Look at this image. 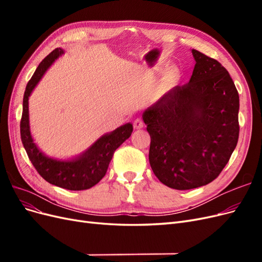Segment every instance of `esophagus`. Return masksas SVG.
Segmentation results:
<instances>
[{
	"mask_svg": "<svg viewBox=\"0 0 262 262\" xmlns=\"http://www.w3.org/2000/svg\"><path fill=\"white\" fill-rule=\"evenodd\" d=\"M133 126H134V129H142L144 126V122L141 120V119H136V120H134V122H133Z\"/></svg>",
	"mask_w": 262,
	"mask_h": 262,
	"instance_id": "obj_1",
	"label": "esophagus"
}]
</instances>
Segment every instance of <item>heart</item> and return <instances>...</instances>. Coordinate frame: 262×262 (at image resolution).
Returning a JSON list of instances; mask_svg holds the SVG:
<instances>
[{
    "label": "heart",
    "instance_id": "heart-1",
    "mask_svg": "<svg viewBox=\"0 0 262 262\" xmlns=\"http://www.w3.org/2000/svg\"><path fill=\"white\" fill-rule=\"evenodd\" d=\"M163 67L161 64H157L155 67H152L149 69H146L144 71V78L147 83H153L154 80L156 78V76L160 74V72L162 71ZM180 74L179 71L177 69H168L166 72L163 74V77L161 80V85L163 87H170L173 84H176L177 81L179 80Z\"/></svg>",
    "mask_w": 262,
    "mask_h": 262
}]
</instances>
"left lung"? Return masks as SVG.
I'll use <instances>...</instances> for the list:
<instances>
[{"instance_id":"8db88e82","label":"left lung","mask_w":262,"mask_h":262,"mask_svg":"<svg viewBox=\"0 0 262 262\" xmlns=\"http://www.w3.org/2000/svg\"><path fill=\"white\" fill-rule=\"evenodd\" d=\"M189 83L175 86L143 114L150 137L148 160L169 188L210 184L228 163L239 136V96L227 70L192 49Z\"/></svg>"}]
</instances>
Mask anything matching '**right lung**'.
<instances>
[{"instance_id": "1", "label": "right lung", "mask_w": 262, "mask_h": 262, "mask_svg": "<svg viewBox=\"0 0 262 262\" xmlns=\"http://www.w3.org/2000/svg\"><path fill=\"white\" fill-rule=\"evenodd\" d=\"M63 54L61 48L54 49L41 61L29 80L23 99V114L20 119V138L31 164L46 181L68 190H86L102 179L106 175L110 161L115 150L129 139L133 131L131 123L119 126L112 133L105 134L84 152L82 155L71 161L53 160L42 154L34 143L29 130L28 98L35 86L40 81L46 71L53 61Z\"/></svg>"}]
</instances>
